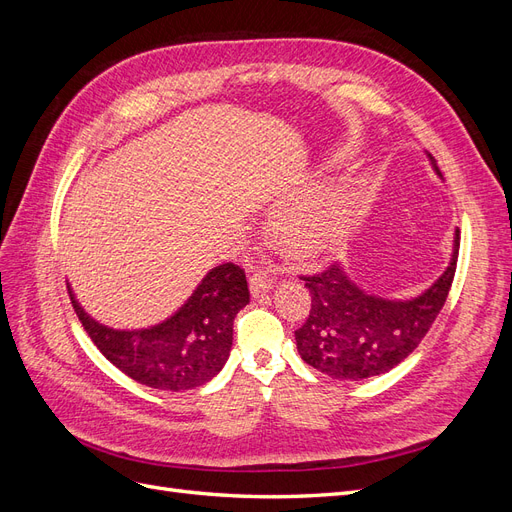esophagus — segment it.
Returning <instances> with one entry per match:
<instances>
[{"mask_svg":"<svg viewBox=\"0 0 512 512\" xmlns=\"http://www.w3.org/2000/svg\"><path fill=\"white\" fill-rule=\"evenodd\" d=\"M269 288H271V282L267 280V275L265 273H252L250 275V294L254 299H258V297H262V294L265 292H269Z\"/></svg>","mask_w":512,"mask_h":512,"instance_id":"esophagus-1","label":"esophagus"}]
</instances>
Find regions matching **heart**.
<instances>
[{
  "mask_svg": "<svg viewBox=\"0 0 512 512\" xmlns=\"http://www.w3.org/2000/svg\"><path fill=\"white\" fill-rule=\"evenodd\" d=\"M337 230V215L324 218H297V215H282L277 220V232L286 245V250L299 258H314L327 250L331 237Z\"/></svg>",
  "mask_w": 512,
  "mask_h": 512,
  "instance_id": "obj_1",
  "label": "heart"
}]
</instances>
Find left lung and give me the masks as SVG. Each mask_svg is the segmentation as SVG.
I'll return each mask as SVG.
<instances>
[{
  "instance_id": "obj_1",
  "label": "left lung",
  "mask_w": 512,
  "mask_h": 512,
  "mask_svg": "<svg viewBox=\"0 0 512 512\" xmlns=\"http://www.w3.org/2000/svg\"><path fill=\"white\" fill-rule=\"evenodd\" d=\"M427 158L442 179L436 160L429 153ZM457 254L459 230L442 275L410 299H389L365 290L346 265L303 277L312 294V309L294 333L301 359L335 380H367L391 371L414 352L438 318L453 284Z\"/></svg>"
}]
</instances>
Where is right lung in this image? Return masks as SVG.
<instances>
[{
    "mask_svg": "<svg viewBox=\"0 0 512 512\" xmlns=\"http://www.w3.org/2000/svg\"><path fill=\"white\" fill-rule=\"evenodd\" d=\"M74 312L91 342L123 374L160 391H190L224 369L232 322L250 303L245 273L232 262L209 269L168 318L143 329H115L85 312L68 284Z\"/></svg>",
    "mask_w": 512,
    "mask_h": 512,
    "instance_id": "right-lung-1",
    "label": "right lung"
}]
</instances>
